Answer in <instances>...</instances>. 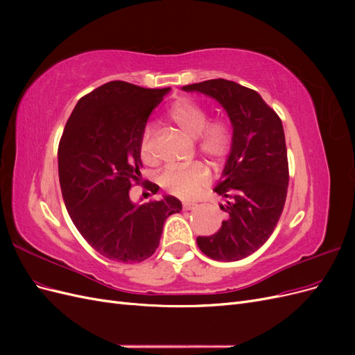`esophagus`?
<instances>
[{
  "label": "esophagus",
  "mask_w": 355,
  "mask_h": 355,
  "mask_svg": "<svg viewBox=\"0 0 355 355\" xmlns=\"http://www.w3.org/2000/svg\"><path fill=\"white\" fill-rule=\"evenodd\" d=\"M197 206L196 202H191V201H184L182 202V207H184V210H191V209H194Z\"/></svg>",
  "instance_id": "1"
}]
</instances>
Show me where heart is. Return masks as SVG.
I'll return each instance as SVG.
<instances>
[{
    "label": "heart",
    "instance_id": "obj_1",
    "mask_svg": "<svg viewBox=\"0 0 355 355\" xmlns=\"http://www.w3.org/2000/svg\"><path fill=\"white\" fill-rule=\"evenodd\" d=\"M167 120L187 137L197 141L200 151L213 163L227 157L231 148V128L227 121L214 120L209 123V111L198 102L182 98L170 106ZM141 157L144 161L153 159V136L146 130L141 141ZM209 168L196 163L189 167L167 168L158 176L159 185L170 194L180 198H191L210 184Z\"/></svg>",
    "mask_w": 355,
    "mask_h": 355
}]
</instances>
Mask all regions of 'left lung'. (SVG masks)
<instances>
[{
  "mask_svg": "<svg viewBox=\"0 0 355 355\" xmlns=\"http://www.w3.org/2000/svg\"><path fill=\"white\" fill-rule=\"evenodd\" d=\"M182 90L214 99L231 121V151L213 189L225 198L227 219L197 244L214 261H240L270 239L284 207L288 164L282 120L259 93L234 81L209 80Z\"/></svg>",
  "mask_w": 355,
  "mask_h": 355,
  "instance_id": "8db88e82",
  "label": "left lung"
}]
</instances>
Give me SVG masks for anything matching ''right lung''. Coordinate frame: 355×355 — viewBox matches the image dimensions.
<instances>
[{
  "label": "right lung",
  "mask_w": 355,
  "mask_h": 355,
  "mask_svg": "<svg viewBox=\"0 0 355 355\" xmlns=\"http://www.w3.org/2000/svg\"><path fill=\"white\" fill-rule=\"evenodd\" d=\"M170 89L111 81L78 101L63 130L58 161L62 197L75 227L96 252L132 263L153 256L166 219L182 210L171 196L137 204L141 141L148 118ZM157 194L158 185H145Z\"/></svg>",
  "instance_id": "right-lung-1"
}]
</instances>
